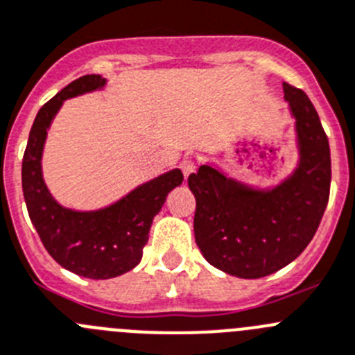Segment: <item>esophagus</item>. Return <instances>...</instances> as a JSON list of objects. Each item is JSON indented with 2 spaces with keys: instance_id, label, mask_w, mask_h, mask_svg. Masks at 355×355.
Wrapping results in <instances>:
<instances>
[{
  "instance_id": "esophagus-1",
  "label": "esophagus",
  "mask_w": 355,
  "mask_h": 355,
  "mask_svg": "<svg viewBox=\"0 0 355 355\" xmlns=\"http://www.w3.org/2000/svg\"><path fill=\"white\" fill-rule=\"evenodd\" d=\"M194 168H196V162H194L193 157H184V159H182L180 170H182V173H184L185 178H187L191 173H193Z\"/></svg>"
}]
</instances>
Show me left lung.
Wrapping results in <instances>:
<instances>
[{
    "mask_svg": "<svg viewBox=\"0 0 355 355\" xmlns=\"http://www.w3.org/2000/svg\"><path fill=\"white\" fill-rule=\"evenodd\" d=\"M295 118L299 162L270 189L226 177L210 164L187 178L196 198L194 239L210 265L257 279L295 260L322 221L331 187V152L317 110L302 90L283 83Z\"/></svg>",
    "mask_w": 355,
    "mask_h": 355,
    "instance_id": "obj_1",
    "label": "left lung"
}]
</instances>
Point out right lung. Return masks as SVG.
<instances>
[{
	"label": "right lung",
	"instance_id": "obj_1",
	"mask_svg": "<svg viewBox=\"0 0 355 355\" xmlns=\"http://www.w3.org/2000/svg\"><path fill=\"white\" fill-rule=\"evenodd\" d=\"M104 86L102 76H83L46 102L35 118L22 157V193L44 248L67 270L90 279L122 276L139 263L154 217L168 193L184 180L180 170H171L141 184L113 205L90 212L65 209L51 196L42 177L47 129L63 101Z\"/></svg>",
	"mask_w": 355,
	"mask_h": 355
}]
</instances>
